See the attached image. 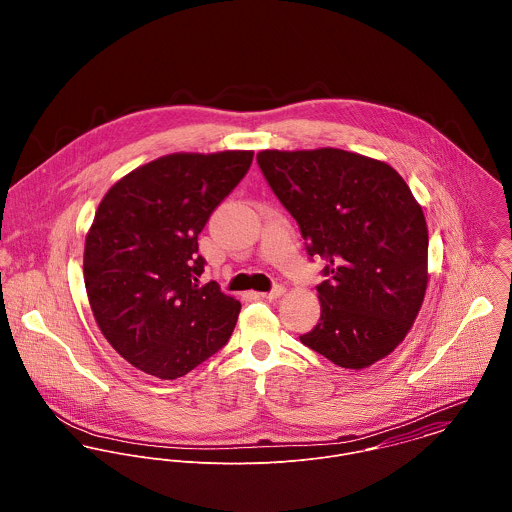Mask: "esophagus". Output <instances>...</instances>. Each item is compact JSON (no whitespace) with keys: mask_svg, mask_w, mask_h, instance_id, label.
I'll return each mask as SVG.
<instances>
[{"mask_svg":"<svg viewBox=\"0 0 512 512\" xmlns=\"http://www.w3.org/2000/svg\"><path fill=\"white\" fill-rule=\"evenodd\" d=\"M286 292V288L282 286V284H276L270 292H260L258 293V297H262V299H276V297H280V295H284Z\"/></svg>","mask_w":512,"mask_h":512,"instance_id":"esophagus-1","label":"esophagus"}]
</instances>
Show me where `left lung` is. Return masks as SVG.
I'll use <instances>...</instances> for the list:
<instances>
[{
  "label": "left lung",
  "instance_id": "obj_1",
  "mask_svg": "<svg viewBox=\"0 0 512 512\" xmlns=\"http://www.w3.org/2000/svg\"><path fill=\"white\" fill-rule=\"evenodd\" d=\"M256 161L309 258L327 264L319 323L299 341L355 370L390 355L428 286V226L406 181L384 161L333 147L266 149Z\"/></svg>",
  "mask_w": 512,
  "mask_h": 512
}]
</instances>
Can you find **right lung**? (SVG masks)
Masks as SVG:
<instances>
[{"instance_id":"add662e5","label":"right lung","mask_w":512,"mask_h":512,"mask_svg":"<svg viewBox=\"0 0 512 512\" xmlns=\"http://www.w3.org/2000/svg\"><path fill=\"white\" fill-rule=\"evenodd\" d=\"M254 151L173 153L138 167L102 199L84 244V284L108 343L173 380L228 343L240 303L199 286V234L244 179Z\"/></svg>"}]
</instances>
